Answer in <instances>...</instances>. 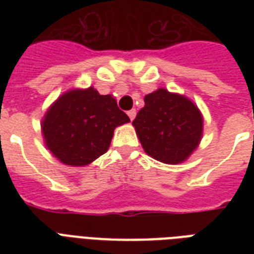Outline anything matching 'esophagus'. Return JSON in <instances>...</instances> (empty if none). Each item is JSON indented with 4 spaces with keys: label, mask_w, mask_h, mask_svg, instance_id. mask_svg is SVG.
Segmentation results:
<instances>
[{
    "label": "esophagus",
    "mask_w": 254,
    "mask_h": 254,
    "mask_svg": "<svg viewBox=\"0 0 254 254\" xmlns=\"http://www.w3.org/2000/svg\"><path fill=\"white\" fill-rule=\"evenodd\" d=\"M135 113H137V112H135V109H130V111L127 112V116H129V119H130L131 121H133V120H134Z\"/></svg>",
    "instance_id": "1"
}]
</instances>
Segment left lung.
I'll return each mask as SVG.
<instances>
[{
    "label": "left lung",
    "mask_w": 254,
    "mask_h": 254,
    "mask_svg": "<svg viewBox=\"0 0 254 254\" xmlns=\"http://www.w3.org/2000/svg\"><path fill=\"white\" fill-rule=\"evenodd\" d=\"M145 107L133 121L147 155L177 165L189 158L200 142L203 117L185 96L159 88L145 96Z\"/></svg>",
    "instance_id": "obj_1"
}]
</instances>
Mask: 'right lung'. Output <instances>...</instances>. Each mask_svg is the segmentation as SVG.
Returning a JSON list of instances; mask_svg holds the SVG:
<instances>
[{
  "label": "right lung",
  "instance_id": "right-lung-1",
  "mask_svg": "<svg viewBox=\"0 0 254 254\" xmlns=\"http://www.w3.org/2000/svg\"><path fill=\"white\" fill-rule=\"evenodd\" d=\"M130 120L111 95L93 87L63 93L42 121L45 143L68 166H87L107 153L113 131Z\"/></svg>",
  "mask_w": 254,
  "mask_h": 254
}]
</instances>
